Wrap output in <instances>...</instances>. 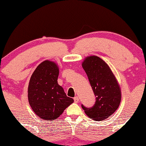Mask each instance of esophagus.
I'll return each instance as SVG.
<instances>
[{
    "label": "esophagus",
    "mask_w": 146,
    "mask_h": 146,
    "mask_svg": "<svg viewBox=\"0 0 146 146\" xmlns=\"http://www.w3.org/2000/svg\"><path fill=\"white\" fill-rule=\"evenodd\" d=\"M73 100H74V102H75V103H78V102H79V98L78 96L75 97V98H73Z\"/></svg>",
    "instance_id": "esophagus-1"
}]
</instances>
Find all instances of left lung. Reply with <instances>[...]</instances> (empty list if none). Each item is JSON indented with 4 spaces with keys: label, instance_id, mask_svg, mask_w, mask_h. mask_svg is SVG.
<instances>
[{
    "label": "left lung",
    "instance_id": "1",
    "mask_svg": "<svg viewBox=\"0 0 146 146\" xmlns=\"http://www.w3.org/2000/svg\"><path fill=\"white\" fill-rule=\"evenodd\" d=\"M96 97L92 108L82 105L85 113L95 121H102L111 116L119 108L121 91L116 77L108 64L96 56H87L82 63Z\"/></svg>",
    "mask_w": 146,
    "mask_h": 146
}]
</instances>
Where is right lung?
<instances>
[{
	"label": "right lung",
	"mask_w": 146,
	"mask_h": 146,
	"mask_svg": "<svg viewBox=\"0 0 146 146\" xmlns=\"http://www.w3.org/2000/svg\"><path fill=\"white\" fill-rule=\"evenodd\" d=\"M58 64L44 60L33 71L28 86L30 106L37 116L47 121L58 119L74 102L58 84Z\"/></svg>",
	"instance_id": "add662e5"
}]
</instances>
